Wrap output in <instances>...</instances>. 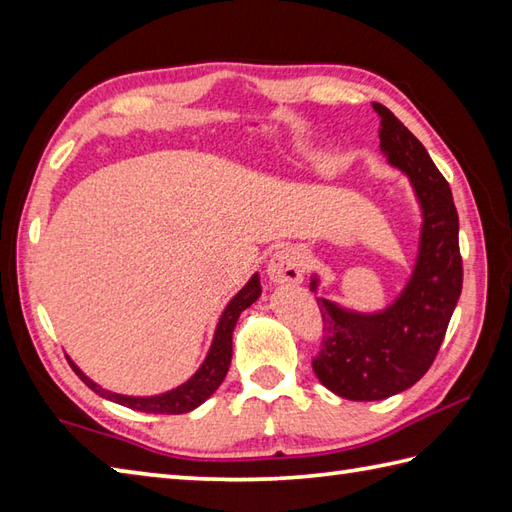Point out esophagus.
Instances as JSON below:
<instances>
[{
  "mask_svg": "<svg viewBox=\"0 0 512 512\" xmlns=\"http://www.w3.org/2000/svg\"><path fill=\"white\" fill-rule=\"evenodd\" d=\"M268 279L273 284H301L303 281V255L295 246H281L270 255L266 264Z\"/></svg>",
  "mask_w": 512,
  "mask_h": 512,
  "instance_id": "esophagus-1",
  "label": "esophagus"
}]
</instances>
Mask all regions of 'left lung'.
I'll use <instances>...</instances> for the list:
<instances>
[{
    "mask_svg": "<svg viewBox=\"0 0 512 512\" xmlns=\"http://www.w3.org/2000/svg\"><path fill=\"white\" fill-rule=\"evenodd\" d=\"M374 112L380 116V154L409 178L422 224L416 264L385 308L358 312L317 297L325 336L312 369L323 387L347 400H383L416 385L440 350L462 292L460 224L449 182L385 105L374 103ZM319 284L312 273L314 295Z\"/></svg>",
    "mask_w": 512,
    "mask_h": 512,
    "instance_id": "1",
    "label": "left lung"
}]
</instances>
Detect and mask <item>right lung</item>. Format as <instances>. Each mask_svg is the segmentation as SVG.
Wrapping results in <instances>:
<instances>
[{
	"label": "right lung",
	"mask_w": 512,
	"mask_h": 512,
	"mask_svg": "<svg viewBox=\"0 0 512 512\" xmlns=\"http://www.w3.org/2000/svg\"><path fill=\"white\" fill-rule=\"evenodd\" d=\"M259 295H262V284H259V273H255L246 281V286L226 303L222 317L215 325L209 352H206L198 372H195L189 380H184L182 385L173 387L169 391H162V394H154V396L116 394V391L103 389L99 383H94L88 374H83V369L76 365L72 358H68V361L76 372V376H79L83 383L94 391V394H99L105 400H112L116 405L145 411V413L193 411L195 407H200L206 398H211L215 394V389L220 387L222 380L226 378L228 365H231V358H233V330L237 325V319L246 308L253 306V303L259 299Z\"/></svg>",
	"instance_id": "1"
}]
</instances>
